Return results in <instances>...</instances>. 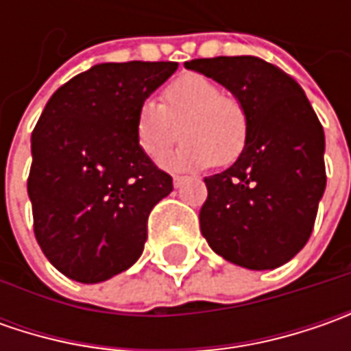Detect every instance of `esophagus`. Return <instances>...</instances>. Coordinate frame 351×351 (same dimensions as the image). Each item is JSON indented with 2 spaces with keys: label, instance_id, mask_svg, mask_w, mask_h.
Masks as SVG:
<instances>
[{
  "label": "esophagus",
  "instance_id": "obj_1",
  "mask_svg": "<svg viewBox=\"0 0 351 351\" xmlns=\"http://www.w3.org/2000/svg\"><path fill=\"white\" fill-rule=\"evenodd\" d=\"M183 182H185V178H183V176H173V185H176V187L183 185Z\"/></svg>",
  "mask_w": 351,
  "mask_h": 351
}]
</instances>
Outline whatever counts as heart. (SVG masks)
I'll list each match as a JSON object with an SVG mask.
<instances>
[{"instance_id": "b5f03b06", "label": "heart", "mask_w": 351, "mask_h": 351, "mask_svg": "<svg viewBox=\"0 0 351 351\" xmlns=\"http://www.w3.org/2000/svg\"><path fill=\"white\" fill-rule=\"evenodd\" d=\"M248 132V111L242 101L223 93L219 84L203 74L176 77L162 91V105L146 99L134 115L136 144L150 160H162L185 138L166 160L171 169L230 166L244 154Z\"/></svg>"}]
</instances>
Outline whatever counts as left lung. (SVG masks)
Segmentation results:
<instances>
[{
    "label": "left lung",
    "instance_id": "left-lung-1",
    "mask_svg": "<svg viewBox=\"0 0 351 351\" xmlns=\"http://www.w3.org/2000/svg\"><path fill=\"white\" fill-rule=\"evenodd\" d=\"M230 89L248 111L244 154L205 178L201 232L224 260L248 269L289 262L311 238L326 187L324 130L301 86L256 56L185 62Z\"/></svg>",
    "mask_w": 351,
    "mask_h": 351
}]
</instances>
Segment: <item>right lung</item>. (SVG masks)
I'll return each instance as SVG.
<instances>
[{
	"mask_svg": "<svg viewBox=\"0 0 351 351\" xmlns=\"http://www.w3.org/2000/svg\"><path fill=\"white\" fill-rule=\"evenodd\" d=\"M178 62H109L48 99L31 136L27 191L36 242L80 283H99L141 258L148 215L171 176L142 154L134 115Z\"/></svg>",
	"mask_w": 351,
	"mask_h": 351,
	"instance_id": "add662e5",
	"label": "right lung"
}]
</instances>
